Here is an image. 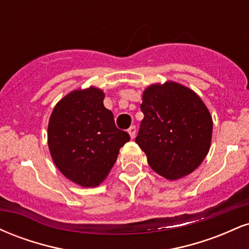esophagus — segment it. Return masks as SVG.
Segmentation results:
<instances>
[{
	"label": "esophagus",
	"mask_w": 249,
	"mask_h": 249,
	"mask_svg": "<svg viewBox=\"0 0 249 249\" xmlns=\"http://www.w3.org/2000/svg\"><path fill=\"white\" fill-rule=\"evenodd\" d=\"M127 132H128V134H130L131 138L133 139L134 137H136V132H137V128H136V126H134V125H131V126L128 127Z\"/></svg>",
	"instance_id": "obj_1"
}]
</instances>
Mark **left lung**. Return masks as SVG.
<instances>
[{"instance_id":"left-lung-1","label":"left lung","mask_w":249,"mask_h":249,"mask_svg":"<svg viewBox=\"0 0 249 249\" xmlns=\"http://www.w3.org/2000/svg\"><path fill=\"white\" fill-rule=\"evenodd\" d=\"M136 142L153 171L168 180L192 173L207 156L213 122L200 97L174 82L154 84L142 93Z\"/></svg>"}]
</instances>
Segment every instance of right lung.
I'll use <instances>...</instances> for the list:
<instances>
[{"label":"right lung","mask_w":249,"mask_h":249,"mask_svg":"<svg viewBox=\"0 0 249 249\" xmlns=\"http://www.w3.org/2000/svg\"><path fill=\"white\" fill-rule=\"evenodd\" d=\"M103 101L99 89L72 91L57 103L48 126V144L57 168L84 187L98 186L130 141Z\"/></svg>","instance_id":"right-lung-1"}]
</instances>
